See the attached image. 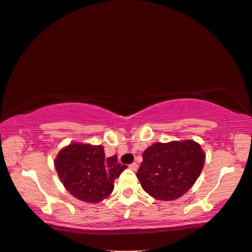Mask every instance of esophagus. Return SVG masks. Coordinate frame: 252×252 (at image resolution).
Returning <instances> with one entry per match:
<instances>
[{
    "label": "esophagus",
    "instance_id": "obj_1",
    "mask_svg": "<svg viewBox=\"0 0 252 252\" xmlns=\"http://www.w3.org/2000/svg\"><path fill=\"white\" fill-rule=\"evenodd\" d=\"M129 167H130L131 170H132V171H137V170H138V167H139V165H138L137 163H132V164L130 165Z\"/></svg>",
    "mask_w": 252,
    "mask_h": 252
}]
</instances>
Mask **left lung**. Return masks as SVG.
Masks as SVG:
<instances>
[{
    "instance_id": "8db88e82",
    "label": "left lung",
    "mask_w": 252,
    "mask_h": 252,
    "mask_svg": "<svg viewBox=\"0 0 252 252\" xmlns=\"http://www.w3.org/2000/svg\"><path fill=\"white\" fill-rule=\"evenodd\" d=\"M137 178L157 200H175L191 189L204 168L206 154L198 142H155L142 154Z\"/></svg>"
}]
</instances>
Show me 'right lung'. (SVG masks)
I'll return each instance as SVG.
<instances>
[{
    "label": "right lung",
    "mask_w": 252,
    "mask_h": 252,
    "mask_svg": "<svg viewBox=\"0 0 252 252\" xmlns=\"http://www.w3.org/2000/svg\"><path fill=\"white\" fill-rule=\"evenodd\" d=\"M54 166L67 192L79 200L97 204L114 189V180L125 171L118 156L105 158L102 145L71 142L56 155Z\"/></svg>",
    "instance_id": "obj_1"
}]
</instances>
